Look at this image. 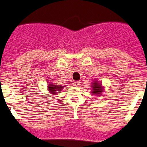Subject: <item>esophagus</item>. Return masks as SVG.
<instances>
[{
  "label": "esophagus",
  "instance_id": "34e87169",
  "mask_svg": "<svg viewBox=\"0 0 147 147\" xmlns=\"http://www.w3.org/2000/svg\"><path fill=\"white\" fill-rule=\"evenodd\" d=\"M80 84H81V82H80V81H75V82L73 83V85H75V86H77V87L79 86Z\"/></svg>",
  "mask_w": 147,
  "mask_h": 147
}]
</instances>
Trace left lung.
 <instances>
[{
    "label": "left lung",
    "mask_w": 147,
    "mask_h": 147,
    "mask_svg": "<svg viewBox=\"0 0 147 147\" xmlns=\"http://www.w3.org/2000/svg\"><path fill=\"white\" fill-rule=\"evenodd\" d=\"M91 85V94L92 96H101V94L105 92V87L103 86L101 82H99L98 79H94L92 81Z\"/></svg>",
    "instance_id": "left-lung-1"
}]
</instances>
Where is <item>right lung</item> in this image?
<instances>
[{"mask_svg":"<svg viewBox=\"0 0 147 147\" xmlns=\"http://www.w3.org/2000/svg\"><path fill=\"white\" fill-rule=\"evenodd\" d=\"M65 87H66V85H63V86L62 85H56L53 83L49 82L47 86V90L49 91L50 94L56 96L57 95V93L61 92Z\"/></svg>","mask_w":147,"mask_h":147,"instance_id":"1","label":"right lung"}]
</instances>
